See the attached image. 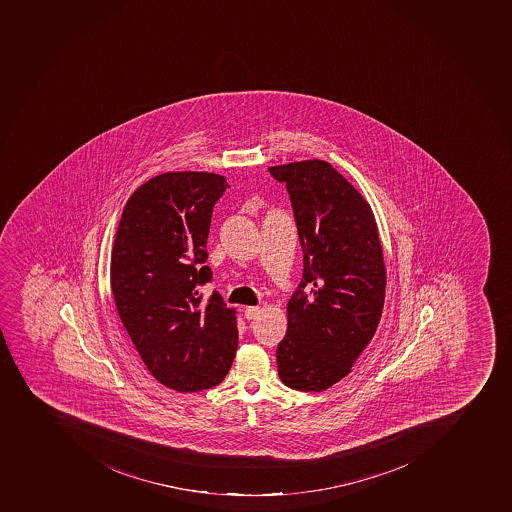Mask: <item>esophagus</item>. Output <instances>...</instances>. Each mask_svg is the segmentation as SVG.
<instances>
[{
  "mask_svg": "<svg viewBox=\"0 0 512 512\" xmlns=\"http://www.w3.org/2000/svg\"><path fill=\"white\" fill-rule=\"evenodd\" d=\"M259 313H261V308H259V306H248L245 310V318L248 319V321H251V319L258 318Z\"/></svg>",
  "mask_w": 512,
  "mask_h": 512,
  "instance_id": "obj_1",
  "label": "esophagus"
}]
</instances>
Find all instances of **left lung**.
Returning a JSON list of instances; mask_svg holds the SVG:
<instances>
[{"mask_svg": "<svg viewBox=\"0 0 512 512\" xmlns=\"http://www.w3.org/2000/svg\"><path fill=\"white\" fill-rule=\"evenodd\" d=\"M287 188L303 277L277 345L285 386L321 392L350 373L383 313L386 269L368 202L324 160L269 168Z\"/></svg>", "mask_w": 512, "mask_h": 512, "instance_id": "1", "label": "left lung"}]
</instances>
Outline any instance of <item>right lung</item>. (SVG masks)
Wrapping results in <instances>:
<instances>
[{
  "label": "right lung",
  "mask_w": 512,
  "mask_h": 512,
  "mask_svg": "<svg viewBox=\"0 0 512 512\" xmlns=\"http://www.w3.org/2000/svg\"><path fill=\"white\" fill-rule=\"evenodd\" d=\"M230 188L206 172L162 173L134 191L116 232L110 282L121 323L147 370L178 392L224 381L238 347L235 311L212 282L207 237Z\"/></svg>",
  "instance_id": "1"
}]
</instances>
